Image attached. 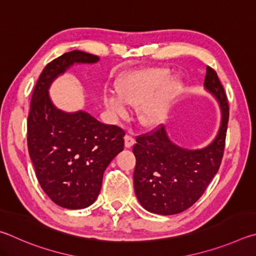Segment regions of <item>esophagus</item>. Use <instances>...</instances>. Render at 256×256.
<instances>
[{
  "instance_id": "obj_1",
  "label": "esophagus",
  "mask_w": 256,
  "mask_h": 256,
  "mask_svg": "<svg viewBox=\"0 0 256 256\" xmlns=\"http://www.w3.org/2000/svg\"><path fill=\"white\" fill-rule=\"evenodd\" d=\"M135 144V138L132 135V134H127L124 136V147L126 148H130Z\"/></svg>"
}]
</instances>
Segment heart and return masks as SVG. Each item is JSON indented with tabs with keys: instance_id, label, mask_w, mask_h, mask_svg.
<instances>
[{
	"instance_id": "1",
	"label": "heart",
	"mask_w": 256,
	"mask_h": 256,
	"mask_svg": "<svg viewBox=\"0 0 256 256\" xmlns=\"http://www.w3.org/2000/svg\"><path fill=\"white\" fill-rule=\"evenodd\" d=\"M180 82L171 78L166 68H150L128 75L116 84V92H108L104 103L116 116H127V103L137 106L142 124L155 127L166 119L180 92Z\"/></svg>"
}]
</instances>
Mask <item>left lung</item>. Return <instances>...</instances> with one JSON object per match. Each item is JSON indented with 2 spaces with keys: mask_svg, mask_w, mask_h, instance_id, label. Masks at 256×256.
<instances>
[{
  "mask_svg": "<svg viewBox=\"0 0 256 256\" xmlns=\"http://www.w3.org/2000/svg\"><path fill=\"white\" fill-rule=\"evenodd\" d=\"M204 88L218 101L220 127L208 146L186 150L171 142L165 127L137 136L134 188L147 212L168 216L184 212L199 200L220 166L230 108L217 73L207 66Z\"/></svg>",
  "mask_w": 256,
  "mask_h": 256,
  "instance_id": "left-lung-1",
  "label": "left lung"
}]
</instances>
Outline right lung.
Instances as JSON below:
<instances>
[{"instance_id": "obj_1", "label": "right lung", "mask_w": 256, "mask_h": 256, "mask_svg": "<svg viewBox=\"0 0 256 256\" xmlns=\"http://www.w3.org/2000/svg\"><path fill=\"white\" fill-rule=\"evenodd\" d=\"M92 54L73 50L46 65L31 98L26 121L28 150L36 176L49 198L67 209H83L96 200L110 162L124 150V132L85 111L54 106L48 90L74 64H94Z\"/></svg>"}]
</instances>
